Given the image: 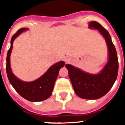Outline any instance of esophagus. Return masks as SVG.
Instances as JSON below:
<instances>
[{"label": "esophagus", "instance_id": "34e87169", "mask_svg": "<svg viewBox=\"0 0 125 125\" xmlns=\"http://www.w3.org/2000/svg\"><path fill=\"white\" fill-rule=\"evenodd\" d=\"M64 61H66V62H68V61H69V59H67V58H64Z\"/></svg>", "mask_w": 125, "mask_h": 125}]
</instances>
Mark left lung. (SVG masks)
<instances>
[{
  "instance_id": "obj_1",
  "label": "left lung",
  "mask_w": 125,
  "mask_h": 125,
  "mask_svg": "<svg viewBox=\"0 0 125 125\" xmlns=\"http://www.w3.org/2000/svg\"><path fill=\"white\" fill-rule=\"evenodd\" d=\"M89 29L98 30L106 41L108 46V59L98 74H90L67 64L69 79L75 93L86 100H96L104 96L114 84L118 73V61L116 51L110 34L96 21L88 23Z\"/></svg>"
}]
</instances>
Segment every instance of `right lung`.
<instances>
[{"label":"right lung","mask_w":125,"mask_h":125,"mask_svg":"<svg viewBox=\"0 0 125 125\" xmlns=\"http://www.w3.org/2000/svg\"><path fill=\"white\" fill-rule=\"evenodd\" d=\"M27 29V28L21 29L11 39L10 47L7 54L6 71L10 83L20 95L29 101L37 102L44 101L51 96L59 70L64 66L65 63L64 61H59L52 65L44 74L33 81L26 82L17 78L12 71L10 57L15 39Z\"/></svg>","instance_id":"right-lung-1"}]
</instances>
